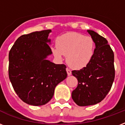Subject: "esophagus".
<instances>
[{"mask_svg":"<svg viewBox=\"0 0 125 125\" xmlns=\"http://www.w3.org/2000/svg\"><path fill=\"white\" fill-rule=\"evenodd\" d=\"M66 71H67V74H68L69 76H70L71 74V71L69 68H67Z\"/></svg>","mask_w":125,"mask_h":125,"instance_id":"34e87169","label":"esophagus"}]
</instances>
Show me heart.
I'll return each instance as SVG.
<instances>
[{"mask_svg": "<svg viewBox=\"0 0 125 125\" xmlns=\"http://www.w3.org/2000/svg\"><path fill=\"white\" fill-rule=\"evenodd\" d=\"M54 54L58 59L67 55V62L72 68L80 69L88 65L94 54L95 42L90 36L78 32H68L60 36Z\"/></svg>", "mask_w": 125, "mask_h": 125, "instance_id": "1", "label": "heart"}]
</instances>
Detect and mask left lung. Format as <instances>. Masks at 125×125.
Returning a JSON list of instances; mask_svg holds the SVG:
<instances>
[{"instance_id": "left-lung-1", "label": "left lung", "mask_w": 125, "mask_h": 125, "mask_svg": "<svg viewBox=\"0 0 125 125\" xmlns=\"http://www.w3.org/2000/svg\"><path fill=\"white\" fill-rule=\"evenodd\" d=\"M87 32L95 43L93 56L86 67L72 71L78 82L72 92V99L80 106L101 102L111 89L115 78L114 54L108 41L93 30Z\"/></svg>"}]
</instances>
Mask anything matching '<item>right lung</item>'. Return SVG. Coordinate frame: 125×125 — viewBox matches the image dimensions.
<instances>
[{"label": "right lung", "mask_w": 125, "mask_h": 125, "mask_svg": "<svg viewBox=\"0 0 125 125\" xmlns=\"http://www.w3.org/2000/svg\"><path fill=\"white\" fill-rule=\"evenodd\" d=\"M51 30L20 36L9 52V78L18 97L26 104L42 106L67 76L66 65L47 60L52 52L48 42Z\"/></svg>", "instance_id": "1"}]
</instances>
